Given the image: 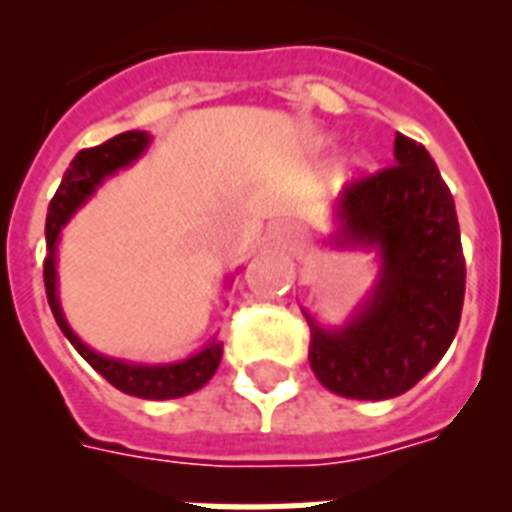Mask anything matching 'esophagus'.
Segmentation results:
<instances>
[{
    "label": "esophagus",
    "instance_id": "34e87169",
    "mask_svg": "<svg viewBox=\"0 0 512 512\" xmlns=\"http://www.w3.org/2000/svg\"><path fill=\"white\" fill-rule=\"evenodd\" d=\"M271 241L281 249H292L300 241V231L289 223H276L271 228Z\"/></svg>",
    "mask_w": 512,
    "mask_h": 512
}]
</instances>
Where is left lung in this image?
I'll use <instances>...</instances> for the list:
<instances>
[{"label":"left lung","instance_id":"8db88e82","mask_svg":"<svg viewBox=\"0 0 512 512\" xmlns=\"http://www.w3.org/2000/svg\"><path fill=\"white\" fill-rule=\"evenodd\" d=\"M396 167L342 191L327 241L374 255L372 289L337 327L303 308L313 374L327 390L385 401L414 388L460 327L465 257L457 209L425 146L396 132Z\"/></svg>","mask_w":512,"mask_h":512}]
</instances>
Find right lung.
<instances>
[{
	"label": "right lung",
	"mask_w": 512,
	"mask_h": 512,
	"mask_svg": "<svg viewBox=\"0 0 512 512\" xmlns=\"http://www.w3.org/2000/svg\"><path fill=\"white\" fill-rule=\"evenodd\" d=\"M154 143V135L146 130H130L106 140L103 146L84 148L74 156V162L68 164L66 175L60 180L58 193L52 196L50 209H47V257H44V289H47V303L52 308V316L58 321L60 332L68 337V342L79 350V356L103 374L114 388H119L127 396L148 398V401H167V398L188 396L193 390L204 388L212 374L220 366L223 358V342L217 335L201 345L196 353L177 361H164V364H143V361H127V358L103 356L98 350H92L82 337L76 335L68 324L63 305L58 295V244L63 236V228L68 220L95 196L100 185L116 172L127 170L138 162L140 156ZM231 281V279H228Z\"/></svg>",
	"instance_id": "add662e5"
}]
</instances>
